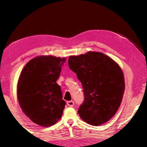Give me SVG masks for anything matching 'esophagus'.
I'll return each instance as SVG.
<instances>
[{"mask_svg": "<svg viewBox=\"0 0 147 147\" xmlns=\"http://www.w3.org/2000/svg\"><path fill=\"white\" fill-rule=\"evenodd\" d=\"M67 104L68 106H69V107H73L74 105V102L73 100L67 101Z\"/></svg>", "mask_w": 147, "mask_h": 147, "instance_id": "34e87169", "label": "esophagus"}]
</instances>
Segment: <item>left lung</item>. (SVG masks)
Here are the masks:
<instances>
[{
  "mask_svg": "<svg viewBox=\"0 0 147 147\" xmlns=\"http://www.w3.org/2000/svg\"><path fill=\"white\" fill-rule=\"evenodd\" d=\"M68 65L83 87L84 100L78 111L80 118L99 126L112 118L124 91L123 73L111 58L98 52L69 56Z\"/></svg>",
  "mask_w": 147,
  "mask_h": 147,
  "instance_id": "left-lung-1",
  "label": "left lung"
}]
</instances>
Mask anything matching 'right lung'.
<instances>
[{
	"mask_svg": "<svg viewBox=\"0 0 147 147\" xmlns=\"http://www.w3.org/2000/svg\"><path fill=\"white\" fill-rule=\"evenodd\" d=\"M65 61L53 56H38L21 71L17 99L23 113L38 125L48 127L61 118L65 102L56 80Z\"/></svg>",
	"mask_w": 147,
	"mask_h": 147,
	"instance_id": "add662e5",
	"label": "right lung"
}]
</instances>
